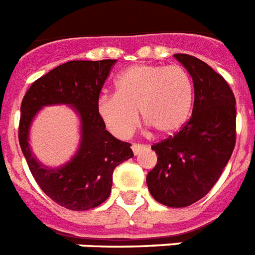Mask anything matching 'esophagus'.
Returning a JSON list of instances; mask_svg holds the SVG:
<instances>
[{"mask_svg":"<svg viewBox=\"0 0 255 255\" xmlns=\"http://www.w3.org/2000/svg\"><path fill=\"white\" fill-rule=\"evenodd\" d=\"M131 148H132V151H133V153H135V155H139L140 152H143L147 147H145V145H143V144H133Z\"/></svg>","mask_w":255,"mask_h":255,"instance_id":"1","label":"esophagus"}]
</instances>
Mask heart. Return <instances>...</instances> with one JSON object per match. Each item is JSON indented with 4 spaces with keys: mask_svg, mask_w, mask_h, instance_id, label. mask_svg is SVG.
<instances>
[{
    "mask_svg": "<svg viewBox=\"0 0 255 255\" xmlns=\"http://www.w3.org/2000/svg\"><path fill=\"white\" fill-rule=\"evenodd\" d=\"M193 81L182 66L136 65L120 74L115 95L98 100V115L118 139H128L143 120L160 135L176 132L190 115Z\"/></svg>",
    "mask_w": 255,
    "mask_h": 255,
    "instance_id": "heart-1",
    "label": "heart"
}]
</instances>
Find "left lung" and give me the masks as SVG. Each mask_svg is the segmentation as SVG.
Masks as SVG:
<instances>
[{
  "label": "left lung",
  "instance_id": "8db88e82",
  "mask_svg": "<svg viewBox=\"0 0 255 255\" xmlns=\"http://www.w3.org/2000/svg\"><path fill=\"white\" fill-rule=\"evenodd\" d=\"M192 77L194 103L189 120L173 136L152 145L157 164L147 174L152 197L184 208L209 193L236 145V98L228 82L205 62L174 54Z\"/></svg>",
  "mask_w": 255,
  "mask_h": 255
}]
</instances>
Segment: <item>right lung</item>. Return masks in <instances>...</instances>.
<instances>
[{"label": "right lung", "instance_id": "1", "mask_svg": "<svg viewBox=\"0 0 255 255\" xmlns=\"http://www.w3.org/2000/svg\"><path fill=\"white\" fill-rule=\"evenodd\" d=\"M116 59L70 61L58 66L30 86L21 103L18 139L29 169L53 201L70 210H88L111 193L112 173L131 159V144L106 129L98 115V100ZM70 104L81 116L82 143L71 162L57 170L38 163L28 148L31 120L43 105Z\"/></svg>", "mask_w": 255, "mask_h": 255}]
</instances>
